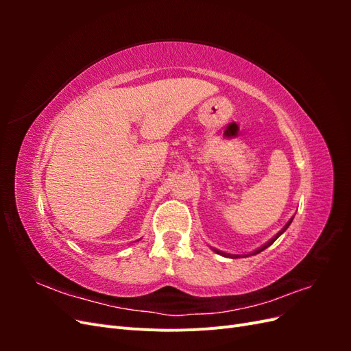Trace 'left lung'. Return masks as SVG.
Listing matches in <instances>:
<instances>
[{
	"label": "left lung",
	"mask_w": 351,
	"mask_h": 351,
	"mask_svg": "<svg viewBox=\"0 0 351 351\" xmlns=\"http://www.w3.org/2000/svg\"><path fill=\"white\" fill-rule=\"evenodd\" d=\"M291 221H293V218L289 221V222H287V224H285V227L278 232V234L277 236H275L272 240H269L267 244H265V246H262L261 249H258V250H254L253 252V254H256V253H259V252H262V250H265V249H267V247H269L271 246V244L275 241V240H277L281 234H282V232L287 230V228H289V226L291 224ZM217 253H219V254H222V256H227V258H232V259H236V258H240V254H230V253H224V252H219V250H217V249H214ZM243 256H246V254H243ZM247 256H249V254H247Z\"/></svg>",
	"instance_id": "left-lung-1"
}]
</instances>
